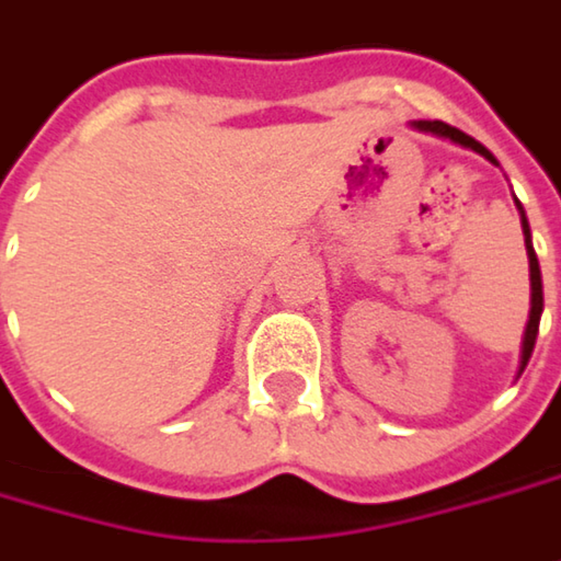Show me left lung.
<instances>
[{"mask_svg":"<svg viewBox=\"0 0 561 561\" xmlns=\"http://www.w3.org/2000/svg\"><path fill=\"white\" fill-rule=\"evenodd\" d=\"M415 129L432 133V136H445L450 142H457V146H463V149L479 151L482 158H489L492 164H499V161L492 158V151L485 149V146H479L473 136L460 133L457 126H447L442 119H419ZM520 225H524V244H527V256H530V320H527V330H524V352H520V371H524V365L530 362L534 343H537V330H540V313H543V276H540V260H537L534 244H530V225H527L524 209H520Z\"/></svg>","mask_w":561,"mask_h":561,"instance_id":"left-lung-1","label":"left lung"}]
</instances>
